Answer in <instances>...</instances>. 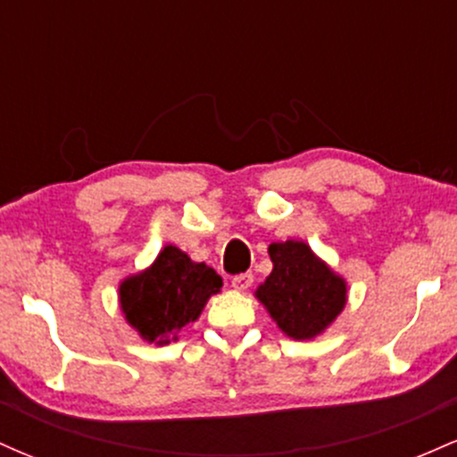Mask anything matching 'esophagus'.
<instances>
[{
  "label": "esophagus",
  "mask_w": 457,
  "mask_h": 457,
  "mask_svg": "<svg viewBox=\"0 0 457 457\" xmlns=\"http://www.w3.org/2000/svg\"><path fill=\"white\" fill-rule=\"evenodd\" d=\"M251 283H253V275H251V272H243V275L232 277L234 290H246V287H251Z\"/></svg>",
  "instance_id": "34e87169"
}]
</instances>
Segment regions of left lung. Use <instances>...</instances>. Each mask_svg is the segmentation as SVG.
<instances>
[{
	"mask_svg": "<svg viewBox=\"0 0 457 457\" xmlns=\"http://www.w3.org/2000/svg\"><path fill=\"white\" fill-rule=\"evenodd\" d=\"M269 255L272 272L255 295L283 333L295 339L316 337L345 305L344 279L322 264L305 243H272Z\"/></svg>",
	"mask_w": 457,
	"mask_h": 457,
	"instance_id": "left-lung-1",
	"label": "left lung"
}]
</instances>
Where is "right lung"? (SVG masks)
Returning a JSON list of instances; mask_svg holds the SVG:
<instances>
[{"instance_id": "1", "label": "right lung", "mask_w": 457, "mask_h": 457, "mask_svg": "<svg viewBox=\"0 0 457 457\" xmlns=\"http://www.w3.org/2000/svg\"><path fill=\"white\" fill-rule=\"evenodd\" d=\"M221 277L195 264L176 246H165L152 269L120 286V303L130 327L148 342L170 344V335L195 322L204 305L221 290Z\"/></svg>"}]
</instances>
